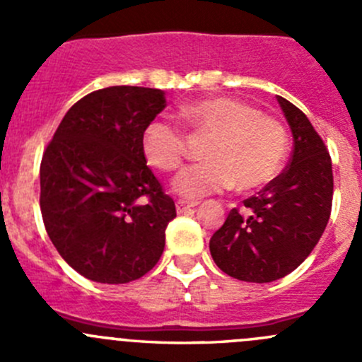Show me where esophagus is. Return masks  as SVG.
Returning a JSON list of instances; mask_svg holds the SVG:
<instances>
[{
    "label": "esophagus",
    "instance_id": "1",
    "mask_svg": "<svg viewBox=\"0 0 362 362\" xmlns=\"http://www.w3.org/2000/svg\"><path fill=\"white\" fill-rule=\"evenodd\" d=\"M175 206H177L178 214H185V211H187V210L194 208L196 203H187V202H182V199H178V202L175 203Z\"/></svg>",
    "mask_w": 362,
    "mask_h": 362
}]
</instances>
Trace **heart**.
<instances>
[{"instance_id": "obj_1", "label": "heart", "mask_w": 362, "mask_h": 362, "mask_svg": "<svg viewBox=\"0 0 362 362\" xmlns=\"http://www.w3.org/2000/svg\"><path fill=\"white\" fill-rule=\"evenodd\" d=\"M182 115L211 140L206 163L185 168L173 180L177 194L199 199L238 187L254 191L276 177L287 154V133L279 120L261 115L233 98H208L187 105ZM141 151L152 168L175 171L185 159V138L177 126L154 120L141 136Z\"/></svg>"}]
</instances>
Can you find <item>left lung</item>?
I'll return each mask as SVG.
<instances>
[{"mask_svg": "<svg viewBox=\"0 0 362 362\" xmlns=\"http://www.w3.org/2000/svg\"><path fill=\"white\" fill-rule=\"evenodd\" d=\"M294 138L289 166L236 208L210 238L215 264L233 279L266 284L294 272L319 243L333 203V164L298 107L276 96Z\"/></svg>", "mask_w": 362, "mask_h": 362, "instance_id": "8db88e82", "label": "left lung"}]
</instances>
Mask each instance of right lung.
Listing matches in <instances>:
<instances>
[{
    "mask_svg": "<svg viewBox=\"0 0 362 362\" xmlns=\"http://www.w3.org/2000/svg\"><path fill=\"white\" fill-rule=\"evenodd\" d=\"M164 90L113 86L76 101L40 166V208L61 257L93 282L127 284L158 264L177 217L147 166L141 136Z\"/></svg>",
    "mask_w": 362,
    "mask_h": 362,
    "instance_id": "1",
    "label": "right lung"
}]
</instances>
